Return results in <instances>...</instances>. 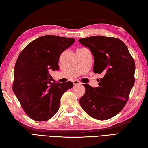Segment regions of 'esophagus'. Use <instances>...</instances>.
<instances>
[{
    "instance_id": "34e87169",
    "label": "esophagus",
    "mask_w": 148,
    "mask_h": 148,
    "mask_svg": "<svg viewBox=\"0 0 148 148\" xmlns=\"http://www.w3.org/2000/svg\"><path fill=\"white\" fill-rule=\"evenodd\" d=\"M72 83H73L74 85H77V84H81L80 81H78V80H74V81H72Z\"/></svg>"
}]
</instances>
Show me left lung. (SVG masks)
<instances>
[{
	"instance_id": "obj_1",
	"label": "left lung",
	"mask_w": 148,
	"mask_h": 148,
	"mask_svg": "<svg viewBox=\"0 0 148 148\" xmlns=\"http://www.w3.org/2000/svg\"><path fill=\"white\" fill-rule=\"evenodd\" d=\"M94 56V73L102 74L99 86L83 84L81 106L91 117L106 120L118 114L129 99L135 83L134 60L125 44L112 37L96 36L79 39Z\"/></svg>"
}]
</instances>
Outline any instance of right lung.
Returning <instances> with one entry per match:
<instances>
[{
  "label": "right lung",
  "instance_id": "add662e5",
  "mask_svg": "<svg viewBox=\"0 0 148 148\" xmlns=\"http://www.w3.org/2000/svg\"><path fill=\"white\" fill-rule=\"evenodd\" d=\"M74 41L73 38L46 35L32 40L19 55L12 90L34 120L51 118L58 111L63 94L73 87L71 81L51 83L50 72L58 70L60 56Z\"/></svg>",
  "mask_w": 148,
  "mask_h": 148
}]
</instances>
